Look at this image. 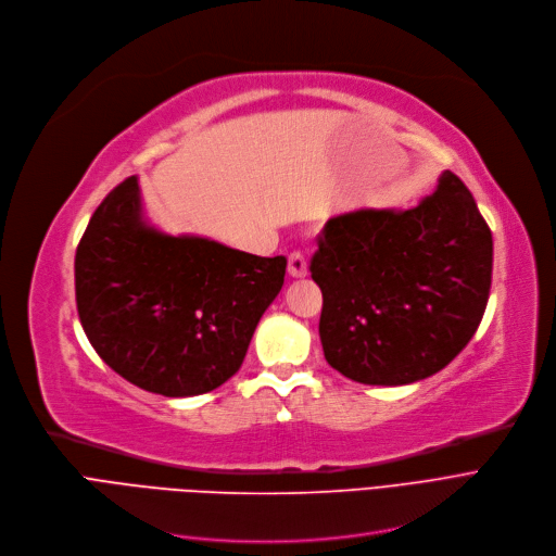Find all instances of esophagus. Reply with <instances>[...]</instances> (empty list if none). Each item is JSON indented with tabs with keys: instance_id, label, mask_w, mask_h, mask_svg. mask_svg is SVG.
Here are the masks:
<instances>
[{
	"instance_id": "1",
	"label": "esophagus",
	"mask_w": 556,
	"mask_h": 556,
	"mask_svg": "<svg viewBox=\"0 0 556 556\" xmlns=\"http://www.w3.org/2000/svg\"><path fill=\"white\" fill-rule=\"evenodd\" d=\"M289 276L292 278H305L307 276V260L303 253L289 255Z\"/></svg>"
}]
</instances>
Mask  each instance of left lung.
<instances>
[{
	"label": "left lung",
	"mask_w": 556,
	"mask_h": 556,
	"mask_svg": "<svg viewBox=\"0 0 556 556\" xmlns=\"http://www.w3.org/2000/svg\"><path fill=\"white\" fill-rule=\"evenodd\" d=\"M309 271L324 294L328 364L362 384H412L451 364L478 330L493 237L466 185L445 169L416 207L328 219Z\"/></svg>",
	"instance_id": "1"
}]
</instances>
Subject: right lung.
<instances>
[{
  "mask_svg": "<svg viewBox=\"0 0 556 556\" xmlns=\"http://www.w3.org/2000/svg\"><path fill=\"white\" fill-rule=\"evenodd\" d=\"M282 255L167 235L142 215L138 178L101 201L78 242V319L97 355L130 384L188 399L232 378L285 282Z\"/></svg>",
  "mask_w": 556,
  "mask_h": 556,
  "instance_id": "1",
  "label": "right lung"
}]
</instances>
